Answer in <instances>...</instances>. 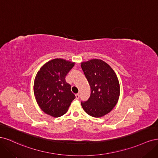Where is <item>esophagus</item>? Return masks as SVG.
Wrapping results in <instances>:
<instances>
[{"label": "esophagus", "instance_id": "obj_1", "mask_svg": "<svg viewBox=\"0 0 158 158\" xmlns=\"http://www.w3.org/2000/svg\"><path fill=\"white\" fill-rule=\"evenodd\" d=\"M75 96H76V99H78L79 98H80V95H79V94H76L75 95Z\"/></svg>", "mask_w": 158, "mask_h": 158}]
</instances>
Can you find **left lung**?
Listing matches in <instances>:
<instances>
[{
  "mask_svg": "<svg viewBox=\"0 0 158 158\" xmlns=\"http://www.w3.org/2000/svg\"><path fill=\"white\" fill-rule=\"evenodd\" d=\"M90 86V97L81 102L85 112L94 117L106 115L116 106L120 95V84L116 73L106 62L91 59L81 63Z\"/></svg>",
  "mask_w": 158,
  "mask_h": 158,
  "instance_id": "left-lung-1",
  "label": "left lung"
}]
</instances>
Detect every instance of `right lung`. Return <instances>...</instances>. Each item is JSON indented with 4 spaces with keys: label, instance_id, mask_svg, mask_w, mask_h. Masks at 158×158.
<instances>
[{
    "label": "right lung",
    "instance_id": "right-lung-1",
    "mask_svg": "<svg viewBox=\"0 0 158 158\" xmlns=\"http://www.w3.org/2000/svg\"><path fill=\"white\" fill-rule=\"evenodd\" d=\"M74 64L63 59H55L45 63L37 72L33 92L40 109L50 116L63 115L75 99L70 85L65 80Z\"/></svg>",
    "mask_w": 158,
    "mask_h": 158
}]
</instances>
